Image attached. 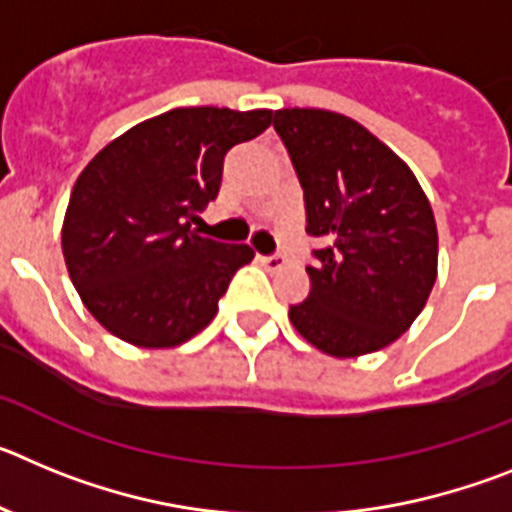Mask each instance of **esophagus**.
I'll return each instance as SVG.
<instances>
[{"label":"esophagus","mask_w":512,"mask_h":512,"mask_svg":"<svg viewBox=\"0 0 512 512\" xmlns=\"http://www.w3.org/2000/svg\"><path fill=\"white\" fill-rule=\"evenodd\" d=\"M259 261H261V266H266V269H269V271H277V269H282L284 264H287V261H284V256H279V253L259 256Z\"/></svg>","instance_id":"1"}]
</instances>
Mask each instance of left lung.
<instances>
[{
    "label": "left lung",
    "mask_w": 512,
    "mask_h": 512,
    "mask_svg": "<svg viewBox=\"0 0 512 512\" xmlns=\"http://www.w3.org/2000/svg\"><path fill=\"white\" fill-rule=\"evenodd\" d=\"M274 130L305 194L310 295L289 320L323 354L390 346L428 302L438 233L428 197L400 156L359 122L328 110H277Z\"/></svg>",
    "instance_id": "1"
}]
</instances>
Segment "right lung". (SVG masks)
Listing matches in <instances>:
<instances>
[{
	"label": "right lung",
	"instance_id": "1",
	"mask_svg": "<svg viewBox=\"0 0 512 512\" xmlns=\"http://www.w3.org/2000/svg\"><path fill=\"white\" fill-rule=\"evenodd\" d=\"M271 125V110L179 107L104 146L79 174L63 217L66 269L94 318L140 348H171L215 318L253 251L205 238L225 156Z\"/></svg>",
	"mask_w": 512,
	"mask_h": 512
}]
</instances>
